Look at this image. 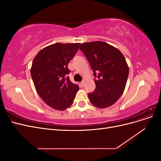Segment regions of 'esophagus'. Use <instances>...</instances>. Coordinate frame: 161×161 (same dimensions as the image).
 I'll list each match as a JSON object with an SVG mask.
<instances>
[{
  "instance_id": "obj_1",
  "label": "esophagus",
  "mask_w": 161,
  "mask_h": 161,
  "mask_svg": "<svg viewBox=\"0 0 161 161\" xmlns=\"http://www.w3.org/2000/svg\"><path fill=\"white\" fill-rule=\"evenodd\" d=\"M80 84H81L82 86H84V85H85V81H84V80L81 81V82H80Z\"/></svg>"
}]
</instances>
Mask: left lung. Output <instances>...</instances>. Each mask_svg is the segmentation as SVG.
I'll list each match as a JSON object with an SVG mask.
<instances>
[{
  "instance_id": "8db88e82",
  "label": "left lung",
  "mask_w": 161,
  "mask_h": 161,
  "mask_svg": "<svg viewBox=\"0 0 161 161\" xmlns=\"http://www.w3.org/2000/svg\"><path fill=\"white\" fill-rule=\"evenodd\" d=\"M79 49L88 60L95 78V89L88 94L98 108L114 105L124 91L129 75L125 58L116 47L103 42L83 43Z\"/></svg>"
}]
</instances>
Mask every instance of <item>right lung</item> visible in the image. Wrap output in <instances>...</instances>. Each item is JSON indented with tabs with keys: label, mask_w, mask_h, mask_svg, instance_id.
I'll return each instance as SVG.
<instances>
[{
	"label": "right lung",
	"mask_w": 161,
	"mask_h": 161,
	"mask_svg": "<svg viewBox=\"0 0 161 161\" xmlns=\"http://www.w3.org/2000/svg\"><path fill=\"white\" fill-rule=\"evenodd\" d=\"M80 43H56L43 48L33 59L31 75L36 91L52 108L62 111L72 104L79 85L72 83L68 75V64Z\"/></svg>",
	"instance_id": "obj_1"
}]
</instances>
